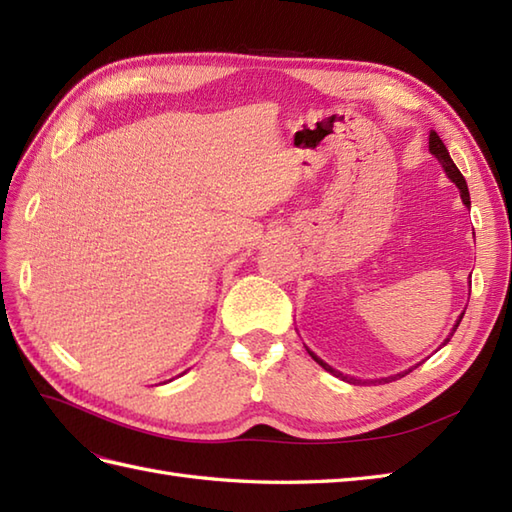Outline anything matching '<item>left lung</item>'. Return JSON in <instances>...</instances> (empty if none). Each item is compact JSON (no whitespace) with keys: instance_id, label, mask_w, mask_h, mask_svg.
<instances>
[{"instance_id":"1","label":"left lung","mask_w":512,"mask_h":512,"mask_svg":"<svg viewBox=\"0 0 512 512\" xmlns=\"http://www.w3.org/2000/svg\"><path fill=\"white\" fill-rule=\"evenodd\" d=\"M429 151H431V154L433 156H436L438 160H440V165L444 167V171H447V176L455 182V187H458L460 189V198H462V202L466 204V206H469V209H471V198H469V187H466V180H464V176H462V173H460V169L458 167H455V162L451 160V156H449V151H447V147H444V143H442V140H440V136L436 134V132H431L429 134ZM462 317H464V312L460 314V319L458 321H455V325H453V332L455 330H458V325H460V321H462ZM453 332H451V336H453ZM449 343V339L447 341H444L442 345H447ZM308 354L314 358V361H317L323 369H325V372H330V374H334L336 378H343V380H347V383H352V385H356V383H361V380H358V378H352V376H345V374H341V372H336V369L334 367H330L328 363H323L321 361V358L319 356H314L310 350H308ZM418 367V365H416ZM413 369V367H411ZM411 369H407V372H402V374H396V376H391V378H402V376H405V374H409L411 372ZM385 380V383H387V380L389 378H383Z\"/></svg>"}]
</instances>
